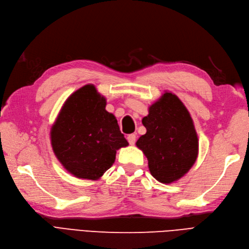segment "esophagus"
<instances>
[{"label":"esophagus","instance_id":"34e87169","mask_svg":"<svg viewBox=\"0 0 249 249\" xmlns=\"http://www.w3.org/2000/svg\"><path fill=\"white\" fill-rule=\"evenodd\" d=\"M126 139H127V141H129L130 144H134L136 142V135L135 134H130V135H127Z\"/></svg>","mask_w":249,"mask_h":249}]
</instances>
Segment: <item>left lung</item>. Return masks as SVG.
<instances>
[{
	"label": "left lung",
	"mask_w": 249,
	"mask_h": 249,
	"mask_svg": "<svg viewBox=\"0 0 249 249\" xmlns=\"http://www.w3.org/2000/svg\"><path fill=\"white\" fill-rule=\"evenodd\" d=\"M146 133L137 140L153 177L171 183L187 173L198 155V138L189 111L172 93L163 94L143 117Z\"/></svg>",
	"instance_id": "8db88e82"
}]
</instances>
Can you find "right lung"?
Wrapping results in <instances>:
<instances>
[{
	"label": "right lung",
	"instance_id": "add662e5",
	"mask_svg": "<svg viewBox=\"0 0 249 249\" xmlns=\"http://www.w3.org/2000/svg\"><path fill=\"white\" fill-rule=\"evenodd\" d=\"M106 99L87 85L66 100L51 130V143L65 169L77 178L96 180L109 170L116 151L126 146Z\"/></svg>",
	"mask_w": 249,
	"mask_h": 249
}]
</instances>
